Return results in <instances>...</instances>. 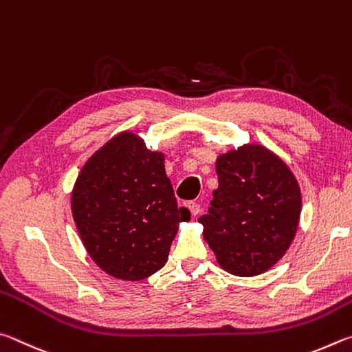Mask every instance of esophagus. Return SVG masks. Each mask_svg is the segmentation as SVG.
<instances>
[{
  "instance_id": "34e87169",
  "label": "esophagus",
  "mask_w": 352,
  "mask_h": 352,
  "mask_svg": "<svg viewBox=\"0 0 352 352\" xmlns=\"http://www.w3.org/2000/svg\"><path fill=\"white\" fill-rule=\"evenodd\" d=\"M186 207L190 210V213L193 214V217H196V214L199 213V204H196V202H187Z\"/></svg>"
}]
</instances>
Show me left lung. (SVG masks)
<instances>
[{
  "instance_id": "8db88e82",
  "label": "left lung",
  "mask_w": 352,
  "mask_h": 352,
  "mask_svg": "<svg viewBox=\"0 0 352 352\" xmlns=\"http://www.w3.org/2000/svg\"><path fill=\"white\" fill-rule=\"evenodd\" d=\"M218 188L199 218L204 239L226 272L264 274L292 244L301 213V192L291 168L258 144L219 154Z\"/></svg>"
}]
</instances>
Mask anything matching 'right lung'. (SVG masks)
<instances>
[{
    "label": "right lung",
    "instance_id": "1",
    "mask_svg": "<svg viewBox=\"0 0 352 352\" xmlns=\"http://www.w3.org/2000/svg\"><path fill=\"white\" fill-rule=\"evenodd\" d=\"M71 208L89 256L103 272L126 281L162 269L179 223L190 221L187 208L177 207L164 153L148 150L129 131L116 134L86 160Z\"/></svg>",
    "mask_w": 352,
    "mask_h": 352
}]
</instances>
